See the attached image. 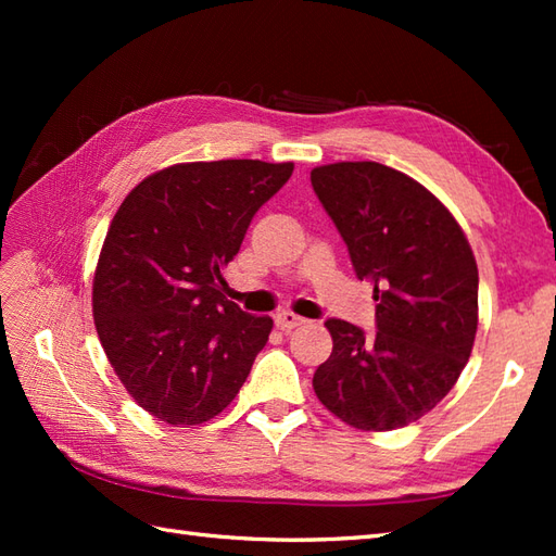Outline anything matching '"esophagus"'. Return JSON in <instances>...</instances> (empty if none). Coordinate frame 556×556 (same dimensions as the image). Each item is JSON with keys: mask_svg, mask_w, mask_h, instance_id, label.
Segmentation results:
<instances>
[{"mask_svg": "<svg viewBox=\"0 0 556 556\" xmlns=\"http://www.w3.org/2000/svg\"><path fill=\"white\" fill-rule=\"evenodd\" d=\"M305 320L301 315H296V313H291V311H279V313H275V325L279 327V329H293V327H299V325H303Z\"/></svg>", "mask_w": 556, "mask_h": 556, "instance_id": "1", "label": "esophagus"}]
</instances>
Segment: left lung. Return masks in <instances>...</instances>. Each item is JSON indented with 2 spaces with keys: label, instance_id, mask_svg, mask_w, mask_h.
<instances>
[{
  "label": "left lung",
  "instance_id": "8db88e82",
  "mask_svg": "<svg viewBox=\"0 0 556 556\" xmlns=\"http://www.w3.org/2000/svg\"><path fill=\"white\" fill-rule=\"evenodd\" d=\"M358 279L375 285V334L329 317L332 353L317 399L358 430H396L448 394L478 329V265L464 231L428 188L380 162L311 172Z\"/></svg>",
  "mask_w": 556,
  "mask_h": 556
}]
</instances>
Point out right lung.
I'll return each instance as SVG.
<instances>
[{
  "label": "right lung",
  "mask_w": 556,
  "mask_h": 556,
  "mask_svg": "<svg viewBox=\"0 0 556 556\" xmlns=\"http://www.w3.org/2000/svg\"><path fill=\"white\" fill-rule=\"evenodd\" d=\"M291 172V162L260 160L174 164L116 210L92 315L116 377L150 416L200 425L239 394L271 317L227 301L222 271Z\"/></svg>",
  "instance_id": "obj_1"
}]
</instances>
